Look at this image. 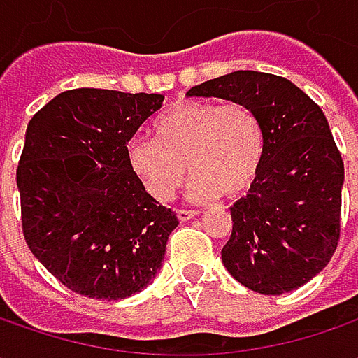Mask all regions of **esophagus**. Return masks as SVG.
I'll list each match as a JSON object with an SVG mask.
<instances>
[{"label": "esophagus", "instance_id": "1", "mask_svg": "<svg viewBox=\"0 0 358 358\" xmlns=\"http://www.w3.org/2000/svg\"><path fill=\"white\" fill-rule=\"evenodd\" d=\"M199 211H187V209H177V217H179V221H189V219H193V217H197Z\"/></svg>", "mask_w": 358, "mask_h": 358}]
</instances>
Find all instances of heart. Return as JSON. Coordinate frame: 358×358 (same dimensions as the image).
Returning <instances> with one entry per match:
<instances>
[{
    "instance_id": "heart-1",
    "label": "heart",
    "mask_w": 358,
    "mask_h": 358,
    "mask_svg": "<svg viewBox=\"0 0 358 358\" xmlns=\"http://www.w3.org/2000/svg\"><path fill=\"white\" fill-rule=\"evenodd\" d=\"M155 139L133 137L127 159L133 173L157 201H169L195 173L189 195L195 201L225 193L239 197L253 185L265 157L259 115L243 103L181 101L153 121Z\"/></svg>"
}]
</instances>
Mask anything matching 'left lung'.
<instances>
[{"label": "left lung", "mask_w": 358, "mask_h": 358, "mask_svg": "<svg viewBox=\"0 0 358 358\" xmlns=\"http://www.w3.org/2000/svg\"><path fill=\"white\" fill-rule=\"evenodd\" d=\"M251 107L265 131L261 171L231 207L221 251L233 279L261 295L295 291L319 275L341 235L345 165L321 107L289 79L233 71L187 91Z\"/></svg>", "instance_id": "8db88e82"}]
</instances>
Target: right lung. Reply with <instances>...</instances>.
Segmentation results:
<instances>
[{
  "mask_svg": "<svg viewBox=\"0 0 358 358\" xmlns=\"http://www.w3.org/2000/svg\"><path fill=\"white\" fill-rule=\"evenodd\" d=\"M159 93L63 91L35 113L17 165L23 237L77 295L119 301L157 275L179 219L133 173L127 145Z\"/></svg>",
  "mask_w": 358,
  "mask_h": 358,
  "instance_id": "right-lung-1",
  "label": "right lung"
}]
</instances>
